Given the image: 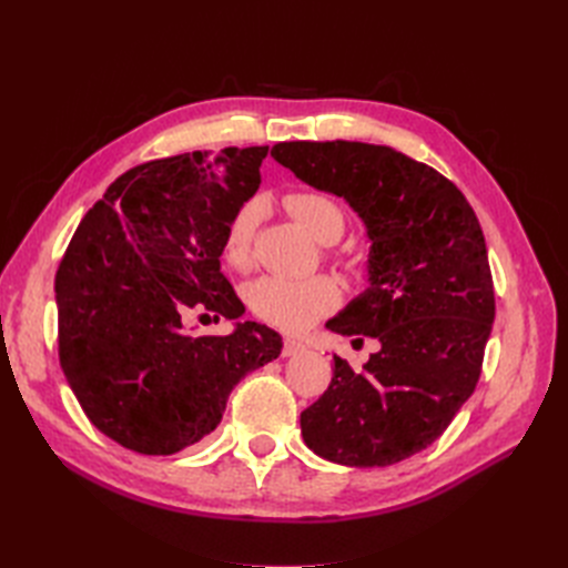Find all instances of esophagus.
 <instances>
[{
    "instance_id": "esophagus-1",
    "label": "esophagus",
    "mask_w": 568,
    "mask_h": 568,
    "mask_svg": "<svg viewBox=\"0 0 568 568\" xmlns=\"http://www.w3.org/2000/svg\"><path fill=\"white\" fill-rule=\"evenodd\" d=\"M305 353V343L298 338H284V346H282V355L284 357H294Z\"/></svg>"
}]
</instances>
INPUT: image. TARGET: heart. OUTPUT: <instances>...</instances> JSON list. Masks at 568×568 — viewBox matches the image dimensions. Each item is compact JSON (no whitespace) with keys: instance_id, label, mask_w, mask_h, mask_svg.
<instances>
[{"instance_id":"heart-1","label":"heart","mask_w":568,"mask_h":568,"mask_svg":"<svg viewBox=\"0 0 568 568\" xmlns=\"http://www.w3.org/2000/svg\"><path fill=\"white\" fill-rule=\"evenodd\" d=\"M284 209L298 225L311 232L320 244H334L346 230V211L343 205L324 192H291L284 196ZM263 205L251 199L234 211L225 230L222 253L236 270H248L253 263V244ZM341 284L329 274H317L307 280H288L277 274H265L246 288L251 311L263 322L277 326L282 332H305L329 315L341 303Z\"/></svg>"}]
</instances>
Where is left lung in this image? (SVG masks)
Wrapping results in <instances>:
<instances>
[{"label":"left lung","mask_w":568,"mask_h":568,"mask_svg":"<svg viewBox=\"0 0 568 568\" xmlns=\"http://www.w3.org/2000/svg\"><path fill=\"white\" fill-rule=\"evenodd\" d=\"M272 156L346 199L372 239V286L326 326L382 351L363 369L334 357L329 388L301 412L303 440L346 467L403 462L448 428L484 367L495 288L478 217L448 178L390 146L282 142Z\"/></svg>","instance_id":"1"}]
</instances>
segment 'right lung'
Segmentation results:
<instances>
[{
  "instance_id": "add662e5",
  "label": "right lung",
  "mask_w": 568,
  "mask_h": 568,
  "mask_svg": "<svg viewBox=\"0 0 568 568\" xmlns=\"http://www.w3.org/2000/svg\"><path fill=\"white\" fill-rule=\"evenodd\" d=\"M270 146L149 161L82 217L57 270L59 363L88 419L140 455H173L215 432L232 388L272 363L265 324L192 336L184 313L236 320L220 272L234 211L261 186Z\"/></svg>"
}]
</instances>
